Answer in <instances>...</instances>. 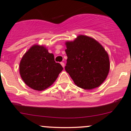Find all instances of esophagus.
<instances>
[{
    "label": "esophagus",
    "instance_id": "34e87169",
    "mask_svg": "<svg viewBox=\"0 0 131 131\" xmlns=\"http://www.w3.org/2000/svg\"><path fill=\"white\" fill-rule=\"evenodd\" d=\"M61 64L62 67H63V68H64V63H63V62H61Z\"/></svg>",
    "mask_w": 131,
    "mask_h": 131
}]
</instances>
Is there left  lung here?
<instances>
[{"mask_svg":"<svg viewBox=\"0 0 131 131\" xmlns=\"http://www.w3.org/2000/svg\"><path fill=\"white\" fill-rule=\"evenodd\" d=\"M66 45L68 58L64 68L74 83L86 90L100 86L110 70L109 57L103 46L85 35H79Z\"/></svg>","mask_w":131,"mask_h":131,"instance_id":"8db88e82","label":"left lung"}]
</instances>
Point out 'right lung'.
<instances>
[{"label":"right lung","mask_w":131,"mask_h":131,"mask_svg":"<svg viewBox=\"0 0 131 131\" xmlns=\"http://www.w3.org/2000/svg\"><path fill=\"white\" fill-rule=\"evenodd\" d=\"M63 68L56 63L54 54L43 46H32L22 58L19 73L25 84L33 89L43 91L51 86Z\"/></svg>","instance_id":"add662e5"}]
</instances>
